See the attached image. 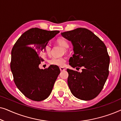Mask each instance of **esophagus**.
<instances>
[{
	"instance_id": "obj_1",
	"label": "esophagus",
	"mask_w": 121,
	"mask_h": 121,
	"mask_svg": "<svg viewBox=\"0 0 121 121\" xmlns=\"http://www.w3.org/2000/svg\"><path fill=\"white\" fill-rule=\"evenodd\" d=\"M59 69H60V71H64V70H65V68H64V67H60V68H59Z\"/></svg>"
}]
</instances>
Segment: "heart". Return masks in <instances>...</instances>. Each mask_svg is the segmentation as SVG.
I'll return each mask as SVG.
<instances>
[{"label":"heart","mask_w":121,"mask_h":121,"mask_svg":"<svg viewBox=\"0 0 121 121\" xmlns=\"http://www.w3.org/2000/svg\"><path fill=\"white\" fill-rule=\"evenodd\" d=\"M57 42L59 45L62 46L64 48H65V51L67 52V49L69 47V42L64 37H60L57 39ZM51 45L49 43H47L44 47V52L48 55H49L51 53ZM66 59L64 57H53L49 61V63L52 65L59 66V67H63L65 65Z\"/></svg>","instance_id":"heart-1"}]
</instances>
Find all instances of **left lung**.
<instances>
[{
  "label": "left lung",
  "mask_w": 121,
  "mask_h": 121,
  "mask_svg": "<svg viewBox=\"0 0 121 121\" xmlns=\"http://www.w3.org/2000/svg\"><path fill=\"white\" fill-rule=\"evenodd\" d=\"M61 34L73 45L74 53L69 59V64L74 68H82V73L67 69L70 91L80 100L95 98L103 89L109 74L110 59L105 43L85 28Z\"/></svg>",
  "instance_id": "8db88e82"
}]
</instances>
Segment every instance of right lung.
I'll use <instances>...</instances> for the list:
<instances>
[{
  "label": "right lung",
  "instance_id": "right-lung-1",
  "mask_svg": "<svg viewBox=\"0 0 121 121\" xmlns=\"http://www.w3.org/2000/svg\"><path fill=\"white\" fill-rule=\"evenodd\" d=\"M59 32L32 28L24 32L13 46L10 68L14 82L29 99L40 101L52 92L60 69L54 65L45 69H40L39 66L43 61L41 56L45 46Z\"/></svg>",
  "mask_w": 121,
  "mask_h": 121
}]
</instances>
